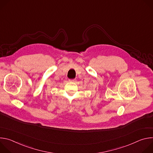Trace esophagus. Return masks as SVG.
Wrapping results in <instances>:
<instances>
[{
	"mask_svg": "<svg viewBox=\"0 0 153 153\" xmlns=\"http://www.w3.org/2000/svg\"><path fill=\"white\" fill-rule=\"evenodd\" d=\"M69 82H76V79H70Z\"/></svg>",
	"mask_w": 153,
	"mask_h": 153,
	"instance_id": "obj_1",
	"label": "esophagus"
}]
</instances>
